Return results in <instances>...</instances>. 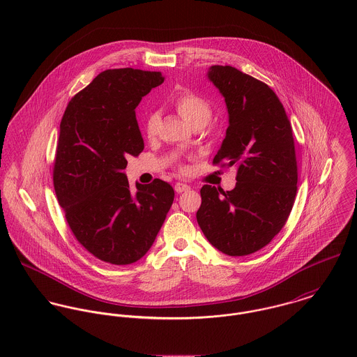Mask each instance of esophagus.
Here are the masks:
<instances>
[{
    "instance_id": "34e87169",
    "label": "esophagus",
    "mask_w": 357,
    "mask_h": 357,
    "mask_svg": "<svg viewBox=\"0 0 357 357\" xmlns=\"http://www.w3.org/2000/svg\"><path fill=\"white\" fill-rule=\"evenodd\" d=\"M188 190H190V185H187V184H184V183H176V184H174V191H176L177 194H181V192L188 191Z\"/></svg>"
}]
</instances>
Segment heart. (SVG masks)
<instances>
[{
  "label": "heart",
  "instance_id": "obj_1",
  "mask_svg": "<svg viewBox=\"0 0 357 357\" xmlns=\"http://www.w3.org/2000/svg\"><path fill=\"white\" fill-rule=\"evenodd\" d=\"M173 104L180 114V116L190 125H195L199 122L206 123L211 115L210 104L204 100L202 96L191 92V91H183L174 96ZM159 123V114L150 112L146 119V133L149 136H153L156 130V126Z\"/></svg>",
  "mask_w": 357,
  "mask_h": 357
}]
</instances>
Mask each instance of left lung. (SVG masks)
Wrapping results in <instances>:
<instances>
[{
  "label": "left lung",
  "mask_w": 357,
  "mask_h": 357,
  "mask_svg": "<svg viewBox=\"0 0 357 357\" xmlns=\"http://www.w3.org/2000/svg\"><path fill=\"white\" fill-rule=\"evenodd\" d=\"M207 79L228 109L225 139L214 163L236 165V185L201 188L197 220L217 250L255 253L280 232L297 194V160L283 104L264 82L231 66H211Z\"/></svg>",
  "instance_id": "obj_1"
}]
</instances>
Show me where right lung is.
Listing matches in <instances>:
<instances>
[{
    "mask_svg": "<svg viewBox=\"0 0 357 357\" xmlns=\"http://www.w3.org/2000/svg\"><path fill=\"white\" fill-rule=\"evenodd\" d=\"M165 77L116 68L100 73L68 102L53 167L59 204L77 241L99 259L128 265L151 249L173 204V187L155 178L129 187L126 158L144 150L136 107Z\"/></svg>",
    "mask_w": 357,
    "mask_h": 357,
    "instance_id": "obj_1",
    "label": "right lung"
}]
</instances>
